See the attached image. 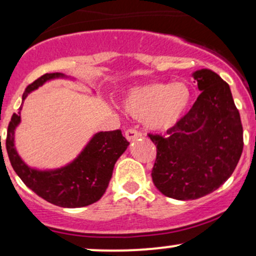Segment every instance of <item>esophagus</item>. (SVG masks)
Instances as JSON below:
<instances>
[{
	"mask_svg": "<svg viewBox=\"0 0 256 256\" xmlns=\"http://www.w3.org/2000/svg\"><path fill=\"white\" fill-rule=\"evenodd\" d=\"M125 137L128 138V140H137V138L142 137V134H140V131H137L136 128H128V130L125 131Z\"/></svg>",
	"mask_w": 256,
	"mask_h": 256,
	"instance_id": "34e87169",
	"label": "esophagus"
}]
</instances>
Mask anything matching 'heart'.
I'll use <instances>...</instances> for the list:
<instances>
[{"mask_svg":"<svg viewBox=\"0 0 256 256\" xmlns=\"http://www.w3.org/2000/svg\"><path fill=\"white\" fill-rule=\"evenodd\" d=\"M192 91L183 83H155L136 88L126 96L124 108L134 118H146L155 130H167L186 113Z\"/></svg>","mask_w":256,"mask_h":256,"instance_id":"1","label":"heart"}]
</instances>
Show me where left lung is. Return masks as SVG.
<instances>
[{"instance_id": "obj_1", "label": "left lung", "mask_w": 256, "mask_h": 256, "mask_svg": "<svg viewBox=\"0 0 256 256\" xmlns=\"http://www.w3.org/2000/svg\"><path fill=\"white\" fill-rule=\"evenodd\" d=\"M201 94L166 136L148 134L156 146L152 183L176 200H196L224 184L243 150V128L230 86L210 70L194 73Z\"/></svg>"}]
</instances>
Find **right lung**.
<instances>
[{
	"mask_svg": "<svg viewBox=\"0 0 256 256\" xmlns=\"http://www.w3.org/2000/svg\"><path fill=\"white\" fill-rule=\"evenodd\" d=\"M58 76V73H46L28 85L22 94V101L32 90ZM19 114L20 112L12 116L6 138V148L12 167L26 186L40 198L58 207H85L98 201L110 184L116 160L128 146V140L122 136V131L98 132L92 137L84 152L64 168L56 171H36L25 165L14 148V128L20 122Z\"/></svg>",
	"mask_w": 256,
	"mask_h": 256,
	"instance_id": "right-lung-1",
	"label": "right lung"
}]
</instances>
